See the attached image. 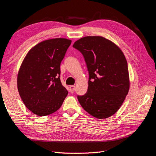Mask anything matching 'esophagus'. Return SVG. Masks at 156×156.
<instances>
[{"instance_id": "34e87169", "label": "esophagus", "mask_w": 156, "mask_h": 156, "mask_svg": "<svg viewBox=\"0 0 156 156\" xmlns=\"http://www.w3.org/2000/svg\"><path fill=\"white\" fill-rule=\"evenodd\" d=\"M75 86L74 85H71L69 86V90L71 93H73V92L75 91Z\"/></svg>"}]
</instances>
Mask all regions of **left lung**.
Wrapping results in <instances>:
<instances>
[{
  "mask_svg": "<svg viewBox=\"0 0 156 156\" xmlns=\"http://www.w3.org/2000/svg\"><path fill=\"white\" fill-rule=\"evenodd\" d=\"M83 54L89 72L87 93L78 96L82 107L98 119L116 113L129 90V76L123 52L102 36H86L73 45Z\"/></svg>",
  "mask_w": 156,
  "mask_h": 156,
  "instance_id": "1",
  "label": "left lung"
}]
</instances>
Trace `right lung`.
I'll return each mask as SVG.
<instances>
[{
    "mask_svg": "<svg viewBox=\"0 0 156 156\" xmlns=\"http://www.w3.org/2000/svg\"><path fill=\"white\" fill-rule=\"evenodd\" d=\"M71 43L66 38L43 41L23 60L17 74L18 92L27 108L37 116L56 112L68 95L60 79V66Z\"/></svg>",
    "mask_w": 156,
    "mask_h": 156,
    "instance_id": "right-lung-1",
    "label": "right lung"
}]
</instances>
